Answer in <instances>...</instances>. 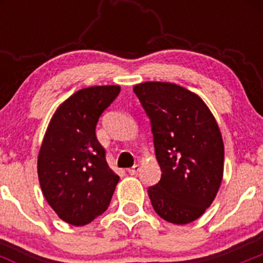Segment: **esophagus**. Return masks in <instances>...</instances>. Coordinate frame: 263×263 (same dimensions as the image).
I'll return each mask as SVG.
<instances>
[{
    "mask_svg": "<svg viewBox=\"0 0 263 263\" xmlns=\"http://www.w3.org/2000/svg\"><path fill=\"white\" fill-rule=\"evenodd\" d=\"M138 171H139V164H134L133 167L127 168V173H129L130 175H136V174H138Z\"/></svg>",
    "mask_w": 263,
    "mask_h": 263,
    "instance_id": "obj_1",
    "label": "esophagus"
}]
</instances>
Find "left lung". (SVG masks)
<instances>
[{
	"instance_id": "8db88e82",
	"label": "left lung",
	"mask_w": 263,
	"mask_h": 263,
	"mask_svg": "<svg viewBox=\"0 0 263 263\" xmlns=\"http://www.w3.org/2000/svg\"><path fill=\"white\" fill-rule=\"evenodd\" d=\"M152 121L162 171L148 188L153 208L168 222L185 225L213 203L224 175V142L215 116L199 95L166 81L134 85Z\"/></svg>"
}]
</instances>
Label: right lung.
<instances>
[{"mask_svg": "<svg viewBox=\"0 0 263 263\" xmlns=\"http://www.w3.org/2000/svg\"><path fill=\"white\" fill-rule=\"evenodd\" d=\"M120 85L83 88L52 115L38 154L43 196L59 218L75 227L108 210L120 176L109 168L96 124L120 93Z\"/></svg>", "mask_w": 263, "mask_h": 263, "instance_id": "obj_1", "label": "right lung"}]
</instances>
